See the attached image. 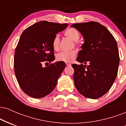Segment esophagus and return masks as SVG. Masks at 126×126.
<instances>
[{
  "label": "esophagus",
  "mask_w": 126,
  "mask_h": 126,
  "mask_svg": "<svg viewBox=\"0 0 126 126\" xmlns=\"http://www.w3.org/2000/svg\"><path fill=\"white\" fill-rule=\"evenodd\" d=\"M66 66H71V64H70V63H66Z\"/></svg>",
  "instance_id": "34e87169"
}]
</instances>
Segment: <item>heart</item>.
I'll return each instance as SVG.
<instances>
[{
  "label": "heart",
  "instance_id": "1",
  "mask_svg": "<svg viewBox=\"0 0 126 126\" xmlns=\"http://www.w3.org/2000/svg\"><path fill=\"white\" fill-rule=\"evenodd\" d=\"M64 35L68 38L70 39L73 41L76 42V44H77L76 41L79 40L80 38V34L76 29L73 28H70L66 30L64 32ZM53 47L55 50H57L59 48V45H60V38L58 35H56L54 37L53 40ZM77 53L75 50L69 51V52H61L59 53L56 56V60L60 62H64L66 63H70L73 61L76 57Z\"/></svg>",
  "mask_w": 126,
  "mask_h": 126
}]
</instances>
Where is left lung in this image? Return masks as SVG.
<instances>
[{
  "mask_svg": "<svg viewBox=\"0 0 126 126\" xmlns=\"http://www.w3.org/2000/svg\"><path fill=\"white\" fill-rule=\"evenodd\" d=\"M71 27L85 40L76 59L81 64L72 65L75 87L85 97L97 99L110 90L117 75V44L108 29L96 22L74 24Z\"/></svg>",
  "mask_w": 126,
  "mask_h": 126,
  "instance_id": "left-lung-1",
  "label": "left lung"
}]
</instances>
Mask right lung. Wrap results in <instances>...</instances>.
Segmentation results:
<instances>
[{
	"instance_id": "1",
	"label": "right lung",
	"mask_w": 126,
	"mask_h": 126,
	"mask_svg": "<svg viewBox=\"0 0 126 126\" xmlns=\"http://www.w3.org/2000/svg\"><path fill=\"white\" fill-rule=\"evenodd\" d=\"M67 26L43 21L29 27L21 34L15 49L14 69L20 87L31 97H44L56 87L65 63L57 62L44 67L43 63L54 60L53 38Z\"/></svg>"
}]
</instances>
